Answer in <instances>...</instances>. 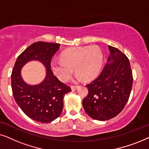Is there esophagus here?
I'll list each match as a JSON object with an SVG mask.
<instances>
[{
    "instance_id": "1",
    "label": "esophagus",
    "mask_w": 149,
    "mask_h": 149,
    "mask_svg": "<svg viewBox=\"0 0 149 149\" xmlns=\"http://www.w3.org/2000/svg\"><path fill=\"white\" fill-rule=\"evenodd\" d=\"M78 86H74V85H72V86H71V90H72V91H76L77 89H78Z\"/></svg>"
}]
</instances>
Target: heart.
I'll return each instance as SVG.
<instances>
[{
	"instance_id": "b5f03b06",
	"label": "heart",
	"mask_w": 149,
	"mask_h": 149,
	"mask_svg": "<svg viewBox=\"0 0 149 149\" xmlns=\"http://www.w3.org/2000/svg\"><path fill=\"white\" fill-rule=\"evenodd\" d=\"M102 60L103 54L99 47H79L65 51L60 60H53L51 68L62 82H66L70 78L74 68L79 79L91 81L98 75Z\"/></svg>"
}]
</instances>
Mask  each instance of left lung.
Listing matches in <instances>:
<instances>
[{"instance_id": "8db88e82", "label": "left lung", "mask_w": 149, "mask_h": 149, "mask_svg": "<svg viewBox=\"0 0 149 149\" xmlns=\"http://www.w3.org/2000/svg\"><path fill=\"white\" fill-rule=\"evenodd\" d=\"M107 63L101 74L86 85L88 95L83 100L85 113L93 119L107 121L120 113L129 99L133 77L125 54L109 45Z\"/></svg>"}]
</instances>
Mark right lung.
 I'll return each mask as SVG.
<instances>
[{
	"label": "right lung",
	"mask_w": 149,
	"mask_h": 149,
	"mask_svg": "<svg viewBox=\"0 0 149 149\" xmlns=\"http://www.w3.org/2000/svg\"><path fill=\"white\" fill-rule=\"evenodd\" d=\"M60 46L52 42H34L18 56L12 70L11 87L16 103L28 117L42 123H51L61 115L64 95L71 91L51 69L52 58ZM30 61H38L46 67V77L39 84H28L21 77L22 68Z\"/></svg>",
	"instance_id": "1"
}]
</instances>
